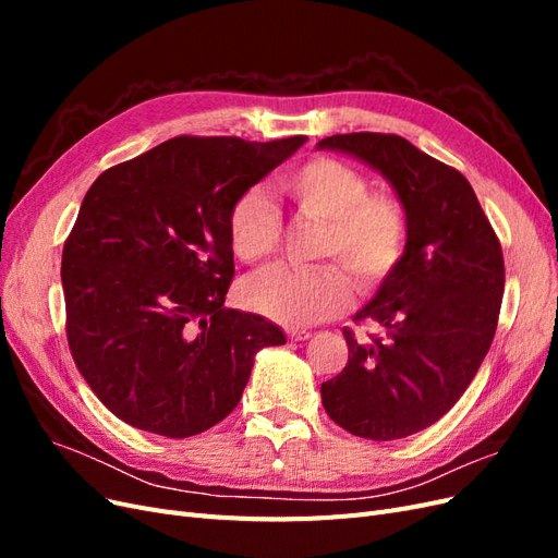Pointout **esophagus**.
Segmentation results:
<instances>
[{
    "instance_id": "1",
    "label": "esophagus",
    "mask_w": 558,
    "mask_h": 558,
    "mask_svg": "<svg viewBox=\"0 0 558 558\" xmlns=\"http://www.w3.org/2000/svg\"><path fill=\"white\" fill-rule=\"evenodd\" d=\"M286 335H289V340H295V342H300V340H310V330H302V328H291V330H286Z\"/></svg>"
}]
</instances>
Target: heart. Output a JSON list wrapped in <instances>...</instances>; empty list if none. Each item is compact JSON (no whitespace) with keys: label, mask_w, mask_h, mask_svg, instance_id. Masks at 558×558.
<instances>
[{"label":"heart","mask_w":558,"mask_h":558,"mask_svg":"<svg viewBox=\"0 0 558 558\" xmlns=\"http://www.w3.org/2000/svg\"><path fill=\"white\" fill-rule=\"evenodd\" d=\"M281 193L302 218L324 223L318 269L272 267L242 286L248 310L283 326H310L349 307L351 280L361 293H375L396 275L410 244V214L391 193H369V181L356 167L316 156L281 174ZM234 256L258 265L281 246V221L260 189L232 199L226 218ZM338 265L335 266L333 263Z\"/></svg>","instance_id":"obj_1"}]
</instances>
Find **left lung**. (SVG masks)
<instances>
[{"label": "left lung", "instance_id": "1", "mask_svg": "<svg viewBox=\"0 0 558 558\" xmlns=\"http://www.w3.org/2000/svg\"><path fill=\"white\" fill-rule=\"evenodd\" d=\"M318 148L373 165L410 214L400 267L353 318L381 335L361 342L344 328L349 363L320 384L337 426L400 440L445 416L477 375L498 328L502 248L470 181L398 134H332Z\"/></svg>", "mask_w": 558, "mask_h": 558}]
</instances>
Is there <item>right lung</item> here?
I'll list each match as a JSON object with an SVG mask.
<instances>
[{"mask_svg": "<svg viewBox=\"0 0 558 558\" xmlns=\"http://www.w3.org/2000/svg\"><path fill=\"white\" fill-rule=\"evenodd\" d=\"M307 137L179 134L109 167L62 248L66 342L93 393L125 424L191 437L242 398L253 356L286 342L258 314L226 310L232 199Z\"/></svg>", "mask_w": 558, "mask_h": 558, "instance_id": "obj_1", "label": "right lung"}]
</instances>
